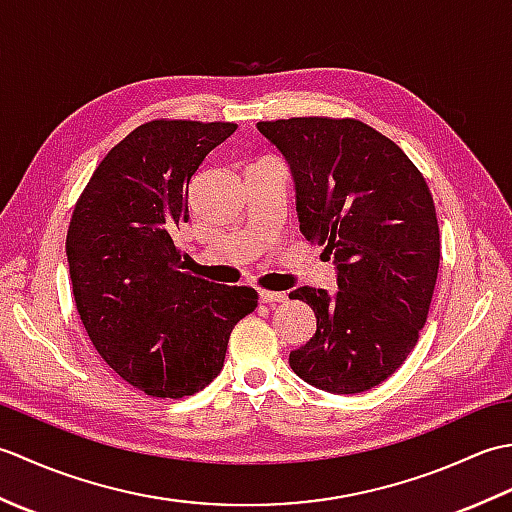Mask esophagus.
Here are the masks:
<instances>
[{"mask_svg": "<svg viewBox=\"0 0 512 512\" xmlns=\"http://www.w3.org/2000/svg\"><path fill=\"white\" fill-rule=\"evenodd\" d=\"M259 301H262V303H281V301H286V295H284V292L259 290Z\"/></svg>", "mask_w": 512, "mask_h": 512, "instance_id": "esophagus-1", "label": "esophagus"}]
</instances>
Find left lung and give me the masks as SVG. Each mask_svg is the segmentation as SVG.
Returning <instances> with one entry per match:
<instances>
[{
  "label": "left lung",
  "instance_id": "1",
  "mask_svg": "<svg viewBox=\"0 0 512 512\" xmlns=\"http://www.w3.org/2000/svg\"><path fill=\"white\" fill-rule=\"evenodd\" d=\"M257 129L284 154L301 233L334 257L339 284L334 297L290 292L317 317L290 367L330 394H361L405 363L427 321L440 266L431 191L394 140L356 118H281Z\"/></svg>",
  "mask_w": 512,
  "mask_h": 512
}]
</instances>
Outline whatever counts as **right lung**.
Listing matches in <instances>:
<instances>
[{"label":"right lung","mask_w":512,"mask_h":512,"mask_svg":"<svg viewBox=\"0 0 512 512\" xmlns=\"http://www.w3.org/2000/svg\"><path fill=\"white\" fill-rule=\"evenodd\" d=\"M235 123L151 121L110 149L74 206L65 255L76 310L96 352L125 383L182 398L222 372L257 292L184 273L173 244L189 220V182Z\"/></svg>","instance_id":"1"}]
</instances>
